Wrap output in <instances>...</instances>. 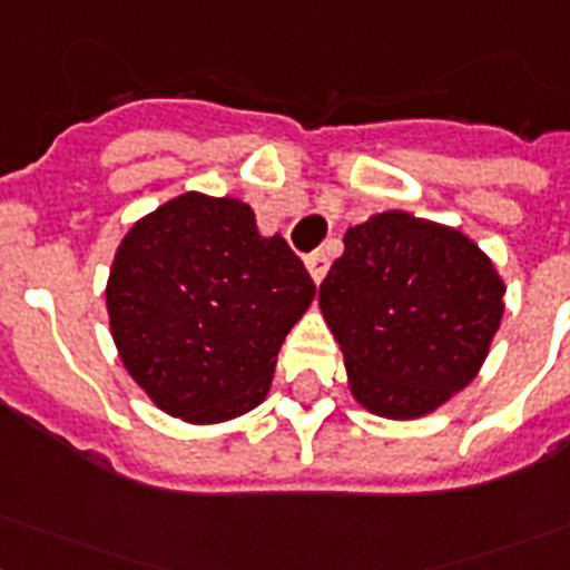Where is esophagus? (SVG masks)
Segmentation results:
<instances>
[{"mask_svg": "<svg viewBox=\"0 0 570 570\" xmlns=\"http://www.w3.org/2000/svg\"><path fill=\"white\" fill-rule=\"evenodd\" d=\"M304 266H307V272H311V277L313 281H316V284H322V277L328 275V257H325V254H322V250H316V254H311V257H307V263H304Z\"/></svg>", "mask_w": 570, "mask_h": 570, "instance_id": "esophagus-1", "label": "esophagus"}]
</instances>
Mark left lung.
<instances>
[{
    "label": "left lung",
    "instance_id": "1",
    "mask_svg": "<svg viewBox=\"0 0 570 570\" xmlns=\"http://www.w3.org/2000/svg\"><path fill=\"white\" fill-rule=\"evenodd\" d=\"M320 286L348 390L387 420H420L476 379L505 311V284L476 242L405 209L348 227Z\"/></svg>",
    "mask_w": 570,
    "mask_h": 570
}]
</instances>
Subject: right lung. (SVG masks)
Here are the masks:
<instances>
[{
    "label": "right lung",
    "mask_w": 570,
    "mask_h": 570,
    "mask_svg": "<svg viewBox=\"0 0 570 570\" xmlns=\"http://www.w3.org/2000/svg\"><path fill=\"white\" fill-rule=\"evenodd\" d=\"M316 284L239 197L186 191L141 215L106 281L124 370L159 411L227 423L266 399L286 334Z\"/></svg>",
    "instance_id": "obj_1"
}]
</instances>
